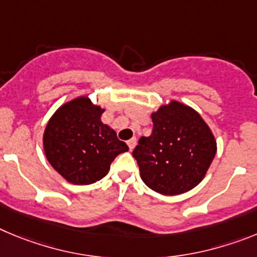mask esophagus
<instances>
[{
    "mask_svg": "<svg viewBox=\"0 0 257 257\" xmlns=\"http://www.w3.org/2000/svg\"><path fill=\"white\" fill-rule=\"evenodd\" d=\"M136 145H137V140L136 138H131V140L128 141V146H129V150H133L134 147H136Z\"/></svg>",
    "mask_w": 257,
    "mask_h": 257,
    "instance_id": "esophagus-1",
    "label": "esophagus"
}]
</instances>
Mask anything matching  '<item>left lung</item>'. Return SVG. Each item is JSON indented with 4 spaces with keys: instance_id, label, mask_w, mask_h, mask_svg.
<instances>
[{
    "instance_id": "8db88e82",
    "label": "left lung",
    "mask_w": 257,
    "mask_h": 257,
    "mask_svg": "<svg viewBox=\"0 0 257 257\" xmlns=\"http://www.w3.org/2000/svg\"><path fill=\"white\" fill-rule=\"evenodd\" d=\"M154 129L141 137L133 156L145 184L165 196L191 191L205 178L216 140L207 123L191 106L172 100L151 114Z\"/></svg>"
}]
</instances>
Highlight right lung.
Here are the masks:
<instances>
[{
    "label": "right lung",
    "instance_id": "1",
    "mask_svg": "<svg viewBox=\"0 0 257 257\" xmlns=\"http://www.w3.org/2000/svg\"><path fill=\"white\" fill-rule=\"evenodd\" d=\"M105 108L88 96L62 103L43 133V150L51 166L66 182L87 186L102 179L115 157L128 151L111 126L103 124Z\"/></svg>",
    "mask_w": 257,
    "mask_h": 257
}]
</instances>
